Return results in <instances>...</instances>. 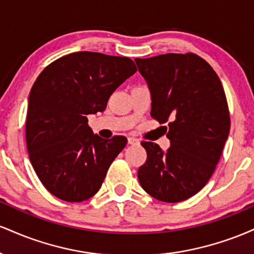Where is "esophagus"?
<instances>
[{
  "label": "esophagus",
  "instance_id": "34e87169",
  "mask_svg": "<svg viewBox=\"0 0 254 254\" xmlns=\"http://www.w3.org/2000/svg\"><path fill=\"white\" fill-rule=\"evenodd\" d=\"M127 143H129V144H132V145H135V144H138L139 142H138V139L133 138V137H129V138H127Z\"/></svg>",
  "mask_w": 254,
  "mask_h": 254
}]
</instances>
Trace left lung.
Masks as SVG:
<instances>
[{
	"mask_svg": "<svg viewBox=\"0 0 254 254\" xmlns=\"http://www.w3.org/2000/svg\"><path fill=\"white\" fill-rule=\"evenodd\" d=\"M151 93L150 116L168 123L171 147L164 153L142 142L147 161L137 172L143 190L157 200L178 203L209 182L228 138L230 118L220 78L210 64L191 54L136 58Z\"/></svg>",
	"mask_w": 254,
	"mask_h": 254,
	"instance_id": "1",
	"label": "left lung"
}]
</instances>
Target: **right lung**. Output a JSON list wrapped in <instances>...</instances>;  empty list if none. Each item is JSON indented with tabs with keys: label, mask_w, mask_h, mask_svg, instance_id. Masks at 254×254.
<instances>
[{
	"label": "right lung",
	"mask_w": 254,
	"mask_h": 254,
	"mask_svg": "<svg viewBox=\"0 0 254 254\" xmlns=\"http://www.w3.org/2000/svg\"><path fill=\"white\" fill-rule=\"evenodd\" d=\"M136 70L127 57L80 51L54 61L37 77L28 98L26 145L38 178L55 197L83 202L101 188L127 138L94 135L87 116L103 112Z\"/></svg>",
	"instance_id": "obj_1"
}]
</instances>
